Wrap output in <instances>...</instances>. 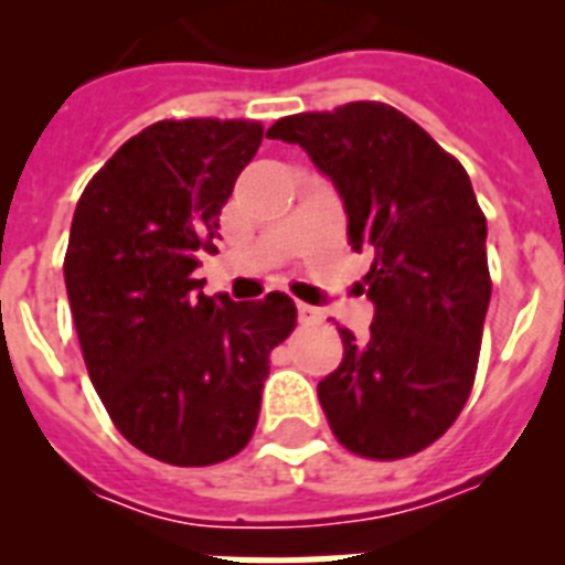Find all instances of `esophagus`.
I'll return each instance as SVG.
<instances>
[{
  "label": "esophagus",
  "instance_id": "obj_1",
  "mask_svg": "<svg viewBox=\"0 0 565 565\" xmlns=\"http://www.w3.org/2000/svg\"><path fill=\"white\" fill-rule=\"evenodd\" d=\"M299 322L301 326H319V322H322V310L310 308V305L299 301Z\"/></svg>",
  "mask_w": 565,
  "mask_h": 565
}]
</instances>
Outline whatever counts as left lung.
<instances>
[{
  "label": "left lung",
  "instance_id": "1",
  "mask_svg": "<svg viewBox=\"0 0 565 565\" xmlns=\"http://www.w3.org/2000/svg\"><path fill=\"white\" fill-rule=\"evenodd\" d=\"M343 199L349 243L372 255L370 337H343V363L319 381L334 437L372 460H398L451 428L472 390L487 308V220L466 170L381 102L278 119Z\"/></svg>",
  "mask_w": 565,
  "mask_h": 565
}]
</instances>
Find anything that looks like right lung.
<instances>
[{
	"instance_id": "add662e5",
	"label": "right lung",
	"mask_w": 565,
	"mask_h": 565,
	"mask_svg": "<svg viewBox=\"0 0 565 565\" xmlns=\"http://www.w3.org/2000/svg\"><path fill=\"white\" fill-rule=\"evenodd\" d=\"M264 140L248 119H163L102 167L75 207L64 278L90 381L119 434L172 466L222 463L255 434L284 292L204 296L199 248Z\"/></svg>"
}]
</instances>
